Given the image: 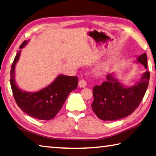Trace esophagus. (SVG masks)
Masks as SVG:
<instances>
[{"label": "esophagus", "instance_id": "esophagus-1", "mask_svg": "<svg viewBox=\"0 0 156 156\" xmlns=\"http://www.w3.org/2000/svg\"><path fill=\"white\" fill-rule=\"evenodd\" d=\"M87 86V83L86 81L83 80V79H81V80H80L79 81V86L81 87V88H83Z\"/></svg>", "mask_w": 156, "mask_h": 156}]
</instances>
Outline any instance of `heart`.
<instances>
[{"mask_svg":"<svg viewBox=\"0 0 156 156\" xmlns=\"http://www.w3.org/2000/svg\"><path fill=\"white\" fill-rule=\"evenodd\" d=\"M103 70H104V69H103V68H102L101 69H100V70H99V71H100V73H101V72H102V71H103Z\"/></svg>","mask_w":156,"mask_h":156,"instance_id":"1","label":"heart"}]
</instances>
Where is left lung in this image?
Masks as SVG:
<instances>
[{
    "instance_id": "1",
    "label": "left lung",
    "mask_w": 156,
    "mask_h": 156,
    "mask_svg": "<svg viewBox=\"0 0 156 156\" xmlns=\"http://www.w3.org/2000/svg\"><path fill=\"white\" fill-rule=\"evenodd\" d=\"M136 62L142 64L147 69L145 53L138 56ZM150 74L148 70L134 86L127 87L115 77V73L107 75V81L101 86L93 88L94 112L104 121H115L128 117L139 107L147 89Z\"/></svg>"
}]
</instances>
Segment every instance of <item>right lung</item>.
Masks as SVG:
<instances>
[{"label": "right lung", "mask_w": 156, "mask_h": 156, "mask_svg": "<svg viewBox=\"0 0 156 156\" xmlns=\"http://www.w3.org/2000/svg\"><path fill=\"white\" fill-rule=\"evenodd\" d=\"M28 42L24 41L20 45V50L17 53L11 66L10 83L13 97L18 107L28 115L38 119H51L62 107L69 94L77 89L78 78L59 75L50 85L38 92H30L20 89L15 80V69L21 49Z\"/></svg>", "instance_id": "add662e5"}]
</instances>
